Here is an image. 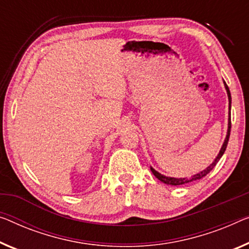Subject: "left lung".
I'll list each match as a JSON object with an SVG mask.
<instances>
[{
    "label": "left lung",
    "instance_id": "left-lung-1",
    "mask_svg": "<svg viewBox=\"0 0 249 249\" xmlns=\"http://www.w3.org/2000/svg\"><path fill=\"white\" fill-rule=\"evenodd\" d=\"M225 87H226V90H227V94H228V99H229V109H231V91H229V88L227 86V84L225 83ZM231 112H229V122H228V132H227V136H226V140L224 142V145H222L221 150L219 152V154H218V157L216 158V160H214L213 162V164H210L209 166L206 170H203V171H201L198 174H195L194 177L191 178H179V179H177V178H169V177H165L163 176V174L159 173L155 171L154 169H152V172H153V174L155 177L158 178L159 180L162 181V182H164L166 184H170V185H181V184H185V183H189V182H194V181H196V180H200L201 178L206 177L208 173H209L211 170H213L214 166H216V164L218 163V161L220 160V158L222 157V154L225 153L226 151V147H227V144H228V141H229V136H231Z\"/></svg>",
    "mask_w": 249,
    "mask_h": 249
}]
</instances>
